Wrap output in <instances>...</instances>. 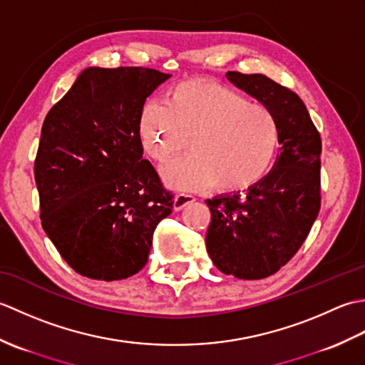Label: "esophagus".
Returning a JSON list of instances; mask_svg holds the SVG:
<instances>
[{
  "instance_id": "1",
  "label": "esophagus",
  "mask_w": 365,
  "mask_h": 365,
  "mask_svg": "<svg viewBox=\"0 0 365 365\" xmlns=\"http://www.w3.org/2000/svg\"><path fill=\"white\" fill-rule=\"evenodd\" d=\"M195 200H196V197L191 196V195H177L174 197V210L180 212L182 208H185L188 204H192Z\"/></svg>"
}]
</instances>
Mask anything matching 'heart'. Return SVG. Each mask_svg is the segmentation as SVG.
I'll use <instances>...</instances> for the list:
<instances>
[{
  "label": "heart",
  "mask_w": 365,
  "mask_h": 365,
  "mask_svg": "<svg viewBox=\"0 0 365 365\" xmlns=\"http://www.w3.org/2000/svg\"><path fill=\"white\" fill-rule=\"evenodd\" d=\"M138 135L145 153L160 165L185 150L190 141V157L161 169L166 187L180 191L215 187L224 195L250 191L265 180L281 144L271 108L204 78L174 84L163 105L144 103Z\"/></svg>",
  "instance_id": "b5f03b06"
}]
</instances>
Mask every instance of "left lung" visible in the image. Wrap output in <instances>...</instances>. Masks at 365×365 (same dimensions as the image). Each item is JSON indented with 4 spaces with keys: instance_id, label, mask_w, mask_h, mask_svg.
<instances>
[{
    "instance_id": "1",
    "label": "left lung",
    "mask_w": 365,
    "mask_h": 365,
    "mask_svg": "<svg viewBox=\"0 0 365 365\" xmlns=\"http://www.w3.org/2000/svg\"><path fill=\"white\" fill-rule=\"evenodd\" d=\"M227 80L271 108L281 128L273 169L246 195L207 199L205 246L215 267L238 279L281 269L304 243L320 212L322 139L302 100L262 73L227 72Z\"/></svg>"
}]
</instances>
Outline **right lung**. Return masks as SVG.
Returning a JSON list of instances; mask_svg holds the SVG:
<instances>
[{
	"instance_id": "right-lung-1",
	"label": "right lung",
	"mask_w": 365,
	"mask_h": 365,
	"mask_svg": "<svg viewBox=\"0 0 365 365\" xmlns=\"http://www.w3.org/2000/svg\"><path fill=\"white\" fill-rule=\"evenodd\" d=\"M168 78L144 67H89L43 120L34 163L42 227L81 276L136 274L173 212L138 135L139 110Z\"/></svg>"
}]
</instances>
